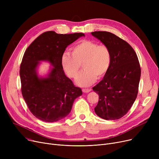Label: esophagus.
Returning <instances> with one entry per match:
<instances>
[{
  "instance_id": "34e87169",
  "label": "esophagus",
  "mask_w": 159,
  "mask_h": 159,
  "mask_svg": "<svg viewBox=\"0 0 159 159\" xmlns=\"http://www.w3.org/2000/svg\"><path fill=\"white\" fill-rule=\"evenodd\" d=\"M82 90L84 93H88V92H89V91H91V89L90 88H84V89H82Z\"/></svg>"
}]
</instances>
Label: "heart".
Instances as JSON below:
<instances>
[{"instance_id":"heart-1","label":"heart","mask_w":159,"mask_h":159,"mask_svg":"<svg viewBox=\"0 0 159 159\" xmlns=\"http://www.w3.org/2000/svg\"><path fill=\"white\" fill-rule=\"evenodd\" d=\"M71 54H63L62 66L68 77L75 78L82 65L84 70L76 79L79 86H90L97 79L103 78L110 70L111 53L106 45H98L93 40H84L72 48Z\"/></svg>"}]
</instances>
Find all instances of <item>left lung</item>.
I'll return each instance as SVG.
<instances>
[{"mask_svg":"<svg viewBox=\"0 0 159 159\" xmlns=\"http://www.w3.org/2000/svg\"><path fill=\"white\" fill-rule=\"evenodd\" d=\"M91 35L110 49L111 64L103 79L93 88L99 95L95 113L105 120L119 119L130 110L137 98L141 70L133 48L120 37L107 31Z\"/></svg>","mask_w":159,"mask_h":159,"instance_id":"obj_1","label":"left lung"}]
</instances>
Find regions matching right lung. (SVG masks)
<instances>
[{
	"label": "right lung",
	"instance_id": "1",
	"mask_svg": "<svg viewBox=\"0 0 159 159\" xmlns=\"http://www.w3.org/2000/svg\"><path fill=\"white\" fill-rule=\"evenodd\" d=\"M82 33L58 34L53 31L42 33L28 46L20 67L21 92L30 111L37 119L53 122L70 113L75 99L82 94L63 71L61 58L66 47ZM40 61H48L54 66L47 78L36 73Z\"/></svg>",
	"mask_w": 159,
	"mask_h": 159
}]
</instances>
